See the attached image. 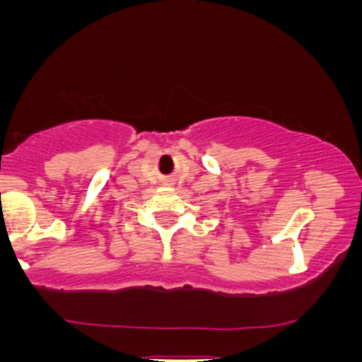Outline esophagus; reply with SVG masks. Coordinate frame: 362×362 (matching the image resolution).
I'll return each instance as SVG.
<instances>
[{
  "label": "esophagus",
  "instance_id": "1",
  "mask_svg": "<svg viewBox=\"0 0 362 362\" xmlns=\"http://www.w3.org/2000/svg\"><path fill=\"white\" fill-rule=\"evenodd\" d=\"M164 185H173V180L171 178H164Z\"/></svg>",
  "mask_w": 362,
  "mask_h": 362
}]
</instances>
